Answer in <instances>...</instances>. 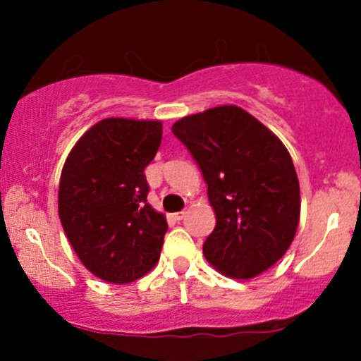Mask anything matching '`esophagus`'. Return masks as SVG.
Returning <instances> with one entry per match:
<instances>
[{
  "label": "esophagus",
  "instance_id": "34e87169",
  "mask_svg": "<svg viewBox=\"0 0 361 361\" xmlns=\"http://www.w3.org/2000/svg\"><path fill=\"white\" fill-rule=\"evenodd\" d=\"M185 214H186V210H181V212H176V214H173V217H175V221H183Z\"/></svg>",
  "mask_w": 361,
  "mask_h": 361
}]
</instances>
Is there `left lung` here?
Wrapping results in <instances>:
<instances>
[{"label":"left lung","mask_w":361,"mask_h":361,"mask_svg":"<svg viewBox=\"0 0 361 361\" xmlns=\"http://www.w3.org/2000/svg\"><path fill=\"white\" fill-rule=\"evenodd\" d=\"M197 161L215 212L207 261L231 279H252L287 252L300 217L299 178L287 147L234 105L171 127Z\"/></svg>","instance_id":"8db88e82"}]
</instances>
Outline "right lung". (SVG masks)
Wrapping results in <instances>:
<instances>
[{
    "label": "right lung",
    "instance_id": "right-lung-1",
    "mask_svg": "<svg viewBox=\"0 0 361 361\" xmlns=\"http://www.w3.org/2000/svg\"><path fill=\"white\" fill-rule=\"evenodd\" d=\"M163 137L157 120L105 118L69 152L59 217L81 263L98 279L128 283L154 268L166 217L147 204L144 169Z\"/></svg>",
    "mask_w": 361,
    "mask_h": 361
}]
</instances>
